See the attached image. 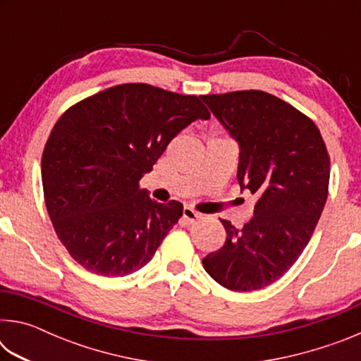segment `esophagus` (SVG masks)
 Wrapping results in <instances>:
<instances>
[{
	"label": "esophagus",
	"mask_w": 361,
	"mask_h": 361,
	"mask_svg": "<svg viewBox=\"0 0 361 361\" xmlns=\"http://www.w3.org/2000/svg\"><path fill=\"white\" fill-rule=\"evenodd\" d=\"M183 218H185L188 223H195L199 219V213L192 210L191 207H185V210H183Z\"/></svg>",
	"instance_id": "obj_1"
}]
</instances>
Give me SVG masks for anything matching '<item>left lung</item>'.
<instances>
[{"label":"left lung","instance_id":"left-lung-1","mask_svg":"<svg viewBox=\"0 0 361 361\" xmlns=\"http://www.w3.org/2000/svg\"><path fill=\"white\" fill-rule=\"evenodd\" d=\"M200 99L239 145L237 180L256 195L242 229L221 219L226 242L204 269L232 291L264 288L295 264L319 223L329 183L325 142L307 116L262 90Z\"/></svg>","mask_w":361,"mask_h":361}]
</instances>
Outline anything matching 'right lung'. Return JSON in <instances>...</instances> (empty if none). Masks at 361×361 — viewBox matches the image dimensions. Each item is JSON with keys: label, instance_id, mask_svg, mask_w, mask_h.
Returning a JSON list of instances; mask_svg holds the SVG:
<instances>
[{"label": "right lung", "instance_id": "1", "mask_svg": "<svg viewBox=\"0 0 361 361\" xmlns=\"http://www.w3.org/2000/svg\"><path fill=\"white\" fill-rule=\"evenodd\" d=\"M197 119L200 97L122 84L60 116L41 159L47 213L73 259L103 277L148 264L183 204L151 200L138 181L167 145Z\"/></svg>", "mask_w": 361, "mask_h": 361}]
</instances>
